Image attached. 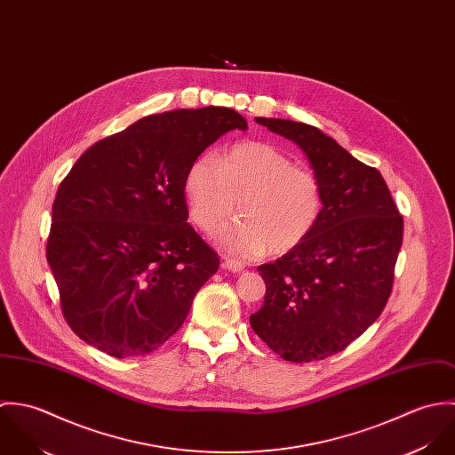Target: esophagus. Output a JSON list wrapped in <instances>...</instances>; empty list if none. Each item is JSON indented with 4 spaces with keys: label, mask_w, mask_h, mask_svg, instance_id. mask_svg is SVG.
Masks as SVG:
<instances>
[{
    "label": "esophagus",
    "mask_w": 455,
    "mask_h": 455,
    "mask_svg": "<svg viewBox=\"0 0 455 455\" xmlns=\"http://www.w3.org/2000/svg\"><path fill=\"white\" fill-rule=\"evenodd\" d=\"M224 267H226V269H229V271H233V273H242V271L245 269V264H243V262H240V260L228 258V259L224 260Z\"/></svg>",
    "instance_id": "1"
}]
</instances>
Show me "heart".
Segmentation results:
<instances>
[{
    "instance_id": "heart-1",
    "label": "heart",
    "mask_w": 455,
    "mask_h": 455,
    "mask_svg": "<svg viewBox=\"0 0 455 455\" xmlns=\"http://www.w3.org/2000/svg\"><path fill=\"white\" fill-rule=\"evenodd\" d=\"M184 191L191 220L204 233H213L231 217L238 199L242 217L217 236L219 245L238 258L266 251L282 256L298 249L324 212L319 177L266 141H243L217 159H196Z\"/></svg>"
}]
</instances>
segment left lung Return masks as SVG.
I'll use <instances>...</instances> for the list:
<instances>
[{
    "instance_id": "1",
    "label": "left lung",
    "mask_w": 455,
    "mask_h": 455,
    "mask_svg": "<svg viewBox=\"0 0 455 455\" xmlns=\"http://www.w3.org/2000/svg\"><path fill=\"white\" fill-rule=\"evenodd\" d=\"M256 123L307 154L323 182L324 212L298 249L258 267L266 296L251 325L285 361H321L345 350L384 312L403 217L380 172L323 131L285 119Z\"/></svg>"
}]
</instances>
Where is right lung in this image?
Here are the masks:
<instances>
[{"label": "right lung", "instance_id": "1", "mask_svg": "<svg viewBox=\"0 0 455 455\" xmlns=\"http://www.w3.org/2000/svg\"><path fill=\"white\" fill-rule=\"evenodd\" d=\"M247 121L226 107L147 116L96 141L52 204L47 260L65 321L112 357L159 348L184 324L219 256L188 222L197 156Z\"/></svg>", "mask_w": 455, "mask_h": 455}]
</instances>
